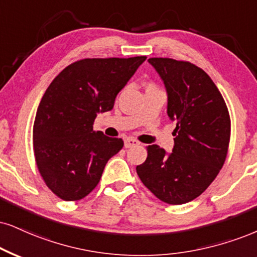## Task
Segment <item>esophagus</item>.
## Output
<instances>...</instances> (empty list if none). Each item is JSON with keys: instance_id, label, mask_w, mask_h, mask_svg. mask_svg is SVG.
Returning a JSON list of instances; mask_svg holds the SVG:
<instances>
[{"instance_id": "34e87169", "label": "esophagus", "mask_w": 257, "mask_h": 257, "mask_svg": "<svg viewBox=\"0 0 257 257\" xmlns=\"http://www.w3.org/2000/svg\"><path fill=\"white\" fill-rule=\"evenodd\" d=\"M139 143L136 139H132V138H126L125 141H123V145H125L126 149L128 148H132V147H136V145H138Z\"/></svg>"}]
</instances>
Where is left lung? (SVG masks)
<instances>
[{
  "mask_svg": "<svg viewBox=\"0 0 257 257\" xmlns=\"http://www.w3.org/2000/svg\"><path fill=\"white\" fill-rule=\"evenodd\" d=\"M166 87L167 114L176 122L172 153L149 145L139 179L160 200L182 205L198 198L225 162L230 142L227 107L211 77L188 62L148 61Z\"/></svg>",
  "mask_w": 257,
  "mask_h": 257,
  "instance_id": "1",
  "label": "left lung"
}]
</instances>
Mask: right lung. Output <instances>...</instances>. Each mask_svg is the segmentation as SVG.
Listing matches in <instances>:
<instances>
[{"label": "right lung", "mask_w": 257, "mask_h": 257, "mask_svg": "<svg viewBox=\"0 0 257 257\" xmlns=\"http://www.w3.org/2000/svg\"><path fill=\"white\" fill-rule=\"evenodd\" d=\"M147 57L75 62L49 85L33 125V149L46 186L65 201L80 200L99 183L121 138L95 132L99 113L113 108L119 91Z\"/></svg>", "instance_id": "obj_1"}]
</instances>
